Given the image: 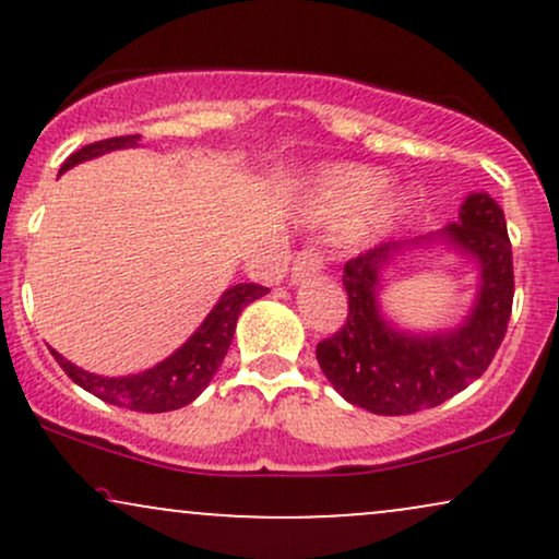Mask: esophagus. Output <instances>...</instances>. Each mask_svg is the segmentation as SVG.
Returning a JSON list of instances; mask_svg holds the SVG:
<instances>
[{
	"instance_id": "1",
	"label": "esophagus",
	"mask_w": 559,
	"mask_h": 559,
	"mask_svg": "<svg viewBox=\"0 0 559 559\" xmlns=\"http://www.w3.org/2000/svg\"><path fill=\"white\" fill-rule=\"evenodd\" d=\"M323 267H325L323 252H320L316 243H310V247H305L301 252H297V258H294L292 281L294 284H299V281H307L312 278V275H318Z\"/></svg>"
}]
</instances>
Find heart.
<instances>
[{"instance_id":"1","label":"heart","mask_w":559,"mask_h":559,"mask_svg":"<svg viewBox=\"0 0 559 559\" xmlns=\"http://www.w3.org/2000/svg\"><path fill=\"white\" fill-rule=\"evenodd\" d=\"M389 186V178L373 168H336L320 181L316 215L325 223H355L352 234L368 236L389 226L396 213L394 199H378Z\"/></svg>"}]
</instances>
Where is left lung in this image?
Segmentation results:
<instances>
[{"label": "left lung", "mask_w": 559, "mask_h": 559, "mask_svg": "<svg viewBox=\"0 0 559 559\" xmlns=\"http://www.w3.org/2000/svg\"><path fill=\"white\" fill-rule=\"evenodd\" d=\"M444 236L480 262V294L463 329L444 336H409L394 331L376 305L378 271L391 243L352 258L344 265V325L318 342V362L346 402L376 415H409L439 407L489 368L512 312L515 275L504 213L489 194H471L460 223Z\"/></svg>", "instance_id": "obj_1"}]
</instances>
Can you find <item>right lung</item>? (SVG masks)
<instances>
[{
	"label": "right lung",
	"mask_w": 559,
	"mask_h": 559,
	"mask_svg": "<svg viewBox=\"0 0 559 559\" xmlns=\"http://www.w3.org/2000/svg\"><path fill=\"white\" fill-rule=\"evenodd\" d=\"M139 136H112L94 141V144L75 150L73 155L62 163L60 173L83 163V159H92L112 150H123V146H133ZM267 292H271V288L260 284L230 286L215 305V310L210 312L207 320L199 325V331L176 352V355H170L168 360L159 362L157 368L144 370V373L139 376L102 378L70 365L66 357L57 355L55 349L52 355L55 360L60 362V368L66 370L70 381L79 383V386L86 389L88 394L99 396L102 402L115 404V407L133 409V413H168V409H178L183 407V404L194 402L197 396L202 394V389L213 381L223 357H226L230 338H234L236 320H239L241 310L249 301L265 297Z\"/></svg>",
	"instance_id": "add662e5"
}]
</instances>
